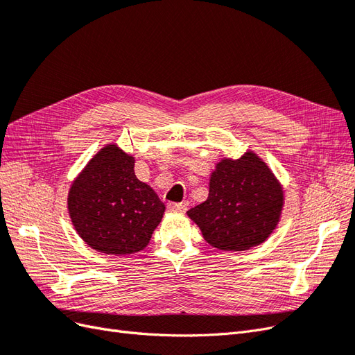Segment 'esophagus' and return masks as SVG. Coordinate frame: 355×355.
Wrapping results in <instances>:
<instances>
[{"instance_id": "34e87169", "label": "esophagus", "mask_w": 355, "mask_h": 355, "mask_svg": "<svg viewBox=\"0 0 355 355\" xmlns=\"http://www.w3.org/2000/svg\"><path fill=\"white\" fill-rule=\"evenodd\" d=\"M167 209H168L170 211L184 213V211L187 210V206H185V204H182V202H168V204H167Z\"/></svg>"}]
</instances>
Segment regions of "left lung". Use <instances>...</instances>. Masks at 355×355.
Wrapping results in <instances>:
<instances>
[{
  "label": "left lung",
  "mask_w": 355,
  "mask_h": 355,
  "mask_svg": "<svg viewBox=\"0 0 355 355\" xmlns=\"http://www.w3.org/2000/svg\"><path fill=\"white\" fill-rule=\"evenodd\" d=\"M283 188L254 153L223 158L210 175L209 197L188 210L204 240L220 250H247L263 243L283 210Z\"/></svg>",
  "instance_id": "8db88e82"
}]
</instances>
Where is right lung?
<instances>
[{"instance_id":"right-lung-1","label":"right lung","mask_w":355,"mask_h":355,"mask_svg":"<svg viewBox=\"0 0 355 355\" xmlns=\"http://www.w3.org/2000/svg\"><path fill=\"white\" fill-rule=\"evenodd\" d=\"M68 210L75 231L106 254L144 250L163 219L164 202L135 175V158L106 145L72 182Z\"/></svg>"}]
</instances>
